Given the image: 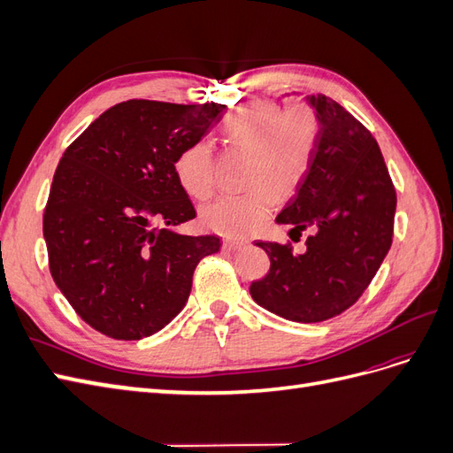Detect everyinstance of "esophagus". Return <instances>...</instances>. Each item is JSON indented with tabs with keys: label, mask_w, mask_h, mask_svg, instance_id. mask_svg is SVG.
I'll return each instance as SVG.
<instances>
[{
	"label": "esophagus",
	"mask_w": 453,
	"mask_h": 453,
	"mask_svg": "<svg viewBox=\"0 0 453 453\" xmlns=\"http://www.w3.org/2000/svg\"><path fill=\"white\" fill-rule=\"evenodd\" d=\"M245 245H248V242H243V240H225L223 242V248L226 251H238V250H243Z\"/></svg>",
	"instance_id": "obj_1"
}]
</instances>
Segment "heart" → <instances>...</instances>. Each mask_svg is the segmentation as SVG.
<instances>
[{"instance_id": "1", "label": "heart", "mask_w": 453, "mask_h": 453, "mask_svg": "<svg viewBox=\"0 0 453 453\" xmlns=\"http://www.w3.org/2000/svg\"><path fill=\"white\" fill-rule=\"evenodd\" d=\"M321 134V119L308 104L289 109L258 102L232 111L221 127L226 147L250 153L243 195H225L202 210V223L217 234L243 238L263 226L278 198L293 196L306 180ZM177 183L203 200L215 187V158L210 143L187 145L173 162Z\"/></svg>"}]
</instances>
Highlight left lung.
<instances>
[{"mask_svg": "<svg viewBox=\"0 0 453 453\" xmlns=\"http://www.w3.org/2000/svg\"><path fill=\"white\" fill-rule=\"evenodd\" d=\"M321 134L310 170L276 217L291 232L308 226L306 251L257 242L270 270L253 281L258 306L298 323H319L357 303L393 242L396 193L381 150L361 122L323 94L310 96Z\"/></svg>", "mask_w": 453, "mask_h": 453, "instance_id": "left-lung-1", "label": "left lung"}]
</instances>
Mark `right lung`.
<instances>
[{"label": "right lung", "instance_id": "right-lung-1", "mask_svg": "<svg viewBox=\"0 0 453 453\" xmlns=\"http://www.w3.org/2000/svg\"><path fill=\"white\" fill-rule=\"evenodd\" d=\"M225 111L221 104L128 100L64 150L43 213L49 268L98 333L115 340L158 333L187 304L196 265L221 248L217 236L168 226L196 217L173 162Z\"/></svg>", "mask_w": 453, "mask_h": 453}]
</instances>
